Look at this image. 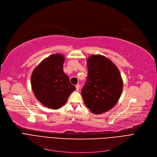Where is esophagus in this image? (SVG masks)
<instances>
[{"label": "esophagus", "instance_id": "1", "mask_svg": "<svg viewBox=\"0 0 157 157\" xmlns=\"http://www.w3.org/2000/svg\"><path fill=\"white\" fill-rule=\"evenodd\" d=\"M80 85L79 84H77V86H76V90L77 91H78L79 90V89H80Z\"/></svg>", "mask_w": 157, "mask_h": 157}]
</instances>
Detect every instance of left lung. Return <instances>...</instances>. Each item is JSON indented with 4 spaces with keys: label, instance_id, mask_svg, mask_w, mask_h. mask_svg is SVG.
I'll use <instances>...</instances> for the list:
<instances>
[{
    "label": "left lung",
    "instance_id": "8db88e82",
    "mask_svg": "<svg viewBox=\"0 0 157 157\" xmlns=\"http://www.w3.org/2000/svg\"><path fill=\"white\" fill-rule=\"evenodd\" d=\"M87 65L88 75L81 94L90 111L99 115L117 103L122 92L123 80L115 64L102 55H91Z\"/></svg>",
    "mask_w": 157,
    "mask_h": 157
}]
</instances>
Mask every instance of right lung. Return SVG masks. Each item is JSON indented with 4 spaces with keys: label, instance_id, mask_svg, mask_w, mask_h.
<instances>
[{
    "label": "right lung",
    "instance_id": "1",
    "mask_svg": "<svg viewBox=\"0 0 157 157\" xmlns=\"http://www.w3.org/2000/svg\"><path fill=\"white\" fill-rule=\"evenodd\" d=\"M64 59L61 54H52L41 61L32 73V89L36 98L50 109L61 108L76 89L63 71Z\"/></svg>",
    "mask_w": 157,
    "mask_h": 157
}]
</instances>
